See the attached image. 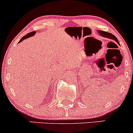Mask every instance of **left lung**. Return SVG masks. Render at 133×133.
<instances>
[{
	"mask_svg": "<svg viewBox=\"0 0 133 133\" xmlns=\"http://www.w3.org/2000/svg\"><path fill=\"white\" fill-rule=\"evenodd\" d=\"M98 32L99 34H100L101 36H103V37H105V38H110V39H112V40H115L116 42H117L118 44H119V42H118V40H117V38L114 35H112V33H108V32H105L104 31H102V30H99V31H98Z\"/></svg>",
	"mask_w": 133,
	"mask_h": 133,
	"instance_id": "1",
	"label": "left lung"
}]
</instances>
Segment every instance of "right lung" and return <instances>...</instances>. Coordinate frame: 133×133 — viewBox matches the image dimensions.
<instances>
[{"mask_svg": "<svg viewBox=\"0 0 133 133\" xmlns=\"http://www.w3.org/2000/svg\"><path fill=\"white\" fill-rule=\"evenodd\" d=\"M35 33H36V31H33V32H31V33H28L27 35H26L25 36H24L23 38H22L21 40H19V43H20V42H22V41H23V40H25V39L27 38H29V37H30V36H33L35 34Z\"/></svg>", "mask_w": 133, "mask_h": 133, "instance_id": "obj_1", "label": "right lung"}]
</instances>
